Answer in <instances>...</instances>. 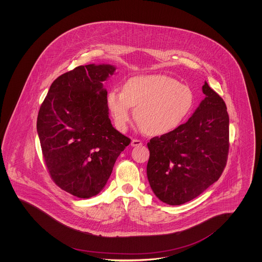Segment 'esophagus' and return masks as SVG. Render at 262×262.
I'll use <instances>...</instances> for the list:
<instances>
[{
  "label": "esophagus",
  "instance_id": "obj_1",
  "mask_svg": "<svg viewBox=\"0 0 262 262\" xmlns=\"http://www.w3.org/2000/svg\"><path fill=\"white\" fill-rule=\"evenodd\" d=\"M130 145L134 147V146H140V145H142V142L140 141V140H138V139H133L132 140V142H130Z\"/></svg>",
  "mask_w": 262,
  "mask_h": 262
}]
</instances>
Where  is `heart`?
Listing matches in <instances>:
<instances>
[{
	"instance_id": "obj_1",
	"label": "heart",
	"mask_w": 262,
	"mask_h": 262,
	"mask_svg": "<svg viewBox=\"0 0 262 262\" xmlns=\"http://www.w3.org/2000/svg\"><path fill=\"white\" fill-rule=\"evenodd\" d=\"M107 104L119 130L127 128L136 108V120L144 132L163 136L185 121L193 105V93L168 75H137L125 81L123 91L111 90Z\"/></svg>"
}]
</instances>
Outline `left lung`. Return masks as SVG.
Returning <instances> with one entry per match:
<instances>
[{
  "mask_svg": "<svg viewBox=\"0 0 262 262\" xmlns=\"http://www.w3.org/2000/svg\"><path fill=\"white\" fill-rule=\"evenodd\" d=\"M205 98L173 132L155 137L150 151L147 178L154 194L169 205L195 199L218 181L229 152V115L222 99L205 81Z\"/></svg>",
  "mask_w": 262,
  "mask_h": 262,
  "instance_id": "1",
  "label": "left lung"
}]
</instances>
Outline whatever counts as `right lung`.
I'll use <instances>...</instances> for the list:
<instances>
[{"instance_id": "add662e5", "label": "right lung", "mask_w": 262, "mask_h": 262, "mask_svg": "<svg viewBox=\"0 0 262 262\" xmlns=\"http://www.w3.org/2000/svg\"><path fill=\"white\" fill-rule=\"evenodd\" d=\"M112 64L79 66L51 84L37 117V134L52 180L79 199L105 187L130 139L114 128L103 81Z\"/></svg>"}]
</instances>
